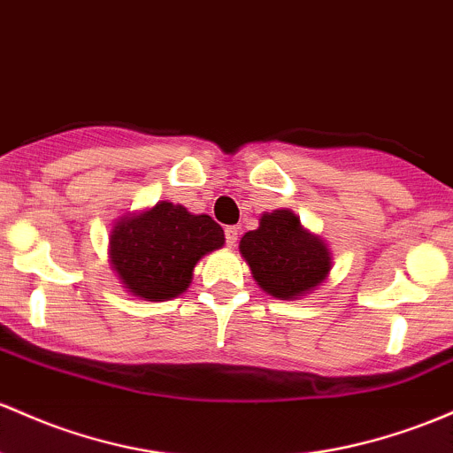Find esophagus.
I'll use <instances>...</instances> for the list:
<instances>
[{
	"instance_id": "obj_1",
	"label": "esophagus",
	"mask_w": 453,
	"mask_h": 453,
	"mask_svg": "<svg viewBox=\"0 0 453 453\" xmlns=\"http://www.w3.org/2000/svg\"><path fill=\"white\" fill-rule=\"evenodd\" d=\"M226 242H227V247H234L238 242V227L236 226L226 227Z\"/></svg>"
}]
</instances>
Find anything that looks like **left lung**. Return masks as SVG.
Masks as SVG:
<instances>
[{"mask_svg": "<svg viewBox=\"0 0 453 453\" xmlns=\"http://www.w3.org/2000/svg\"><path fill=\"white\" fill-rule=\"evenodd\" d=\"M241 253L262 290L277 299H295L318 286L331 271L325 242L303 230L290 211L268 212L257 230L241 238Z\"/></svg>", "mask_w": 453, "mask_h": 453, "instance_id": "obj_1", "label": "left lung"}]
</instances>
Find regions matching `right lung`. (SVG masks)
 Here are the masks:
<instances>
[{
    "instance_id": "1",
    "label": "right lung",
    "mask_w": 453,
    "mask_h": 453,
    "mask_svg": "<svg viewBox=\"0 0 453 453\" xmlns=\"http://www.w3.org/2000/svg\"><path fill=\"white\" fill-rule=\"evenodd\" d=\"M226 242L208 215L158 202L142 215L127 217L111 232V265L124 286L150 301L172 299L191 283L193 266Z\"/></svg>"
}]
</instances>
